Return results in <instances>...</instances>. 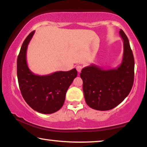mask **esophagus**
Instances as JSON below:
<instances>
[{"mask_svg": "<svg viewBox=\"0 0 147 147\" xmlns=\"http://www.w3.org/2000/svg\"><path fill=\"white\" fill-rule=\"evenodd\" d=\"M82 68H83V66H82V65H78L77 66H76V69H77V71L78 72L81 71Z\"/></svg>", "mask_w": 147, "mask_h": 147, "instance_id": "obj_1", "label": "esophagus"}]
</instances>
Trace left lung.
<instances>
[{"label": "left lung", "instance_id": "8db88e82", "mask_svg": "<svg viewBox=\"0 0 147 147\" xmlns=\"http://www.w3.org/2000/svg\"><path fill=\"white\" fill-rule=\"evenodd\" d=\"M119 33L124 43L121 64L110 69L91 65L83 68L80 74L86 102L94 110L105 111L115 108L127 97L133 86V53L126 34L122 29Z\"/></svg>", "mask_w": 147, "mask_h": 147}]
</instances>
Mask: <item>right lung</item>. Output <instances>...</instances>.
<instances>
[{"label": "right lung", "mask_w": 147, "mask_h": 147, "mask_svg": "<svg viewBox=\"0 0 147 147\" xmlns=\"http://www.w3.org/2000/svg\"><path fill=\"white\" fill-rule=\"evenodd\" d=\"M35 31L23 41L17 57V78L24 100L34 110L52 114L63 105L67 90L77 77L75 68L67 71H56L47 76L35 75L28 67L27 49Z\"/></svg>", "instance_id": "right-lung-1"}]
</instances>
